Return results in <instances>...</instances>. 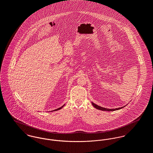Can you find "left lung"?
Returning a JSON list of instances; mask_svg holds the SVG:
<instances>
[{"instance_id":"8db88e82","label":"left lung","mask_w":153,"mask_h":153,"mask_svg":"<svg viewBox=\"0 0 153 153\" xmlns=\"http://www.w3.org/2000/svg\"><path fill=\"white\" fill-rule=\"evenodd\" d=\"M92 103V105L97 109H100V110H102V111H115V110H118V109H122L123 108H124V107H120V108H114V109H108V108H105L104 107H102L101 106H99L97 104H95L94 102H91Z\"/></svg>"}]
</instances>
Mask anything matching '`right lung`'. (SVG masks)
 Masks as SVG:
<instances>
[{"instance_id": "obj_1", "label": "right lung", "mask_w": 153, "mask_h": 153, "mask_svg": "<svg viewBox=\"0 0 153 153\" xmlns=\"http://www.w3.org/2000/svg\"><path fill=\"white\" fill-rule=\"evenodd\" d=\"M64 105H65V104H64V105H62V107H60V108H58V109H55V110H54V111H57V110H59V109H61V108H62V107H64Z\"/></svg>"}]
</instances>
